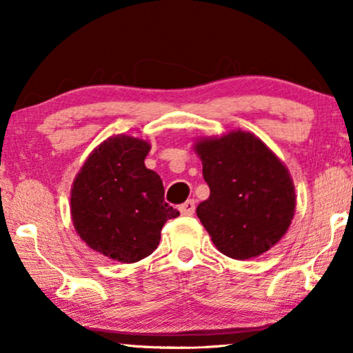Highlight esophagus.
<instances>
[{"mask_svg": "<svg viewBox=\"0 0 353 353\" xmlns=\"http://www.w3.org/2000/svg\"><path fill=\"white\" fill-rule=\"evenodd\" d=\"M194 210H196V202L192 201V199L186 201L185 204L180 205L181 215H192V214H194Z\"/></svg>", "mask_w": 353, "mask_h": 353, "instance_id": "esophagus-1", "label": "esophagus"}]
</instances>
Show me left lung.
<instances>
[{
  "instance_id": "obj_1",
  "label": "left lung",
  "mask_w": 353,
  "mask_h": 353,
  "mask_svg": "<svg viewBox=\"0 0 353 353\" xmlns=\"http://www.w3.org/2000/svg\"><path fill=\"white\" fill-rule=\"evenodd\" d=\"M209 199L196 214L221 254L236 260L257 257L286 234L296 212L288 168L262 139L231 132L196 143Z\"/></svg>"
}]
</instances>
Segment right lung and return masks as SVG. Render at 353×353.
<instances>
[{
    "instance_id": "1",
    "label": "right lung",
    "mask_w": 353,
    "mask_h": 353,
    "mask_svg": "<svg viewBox=\"0 0 353 353\" xmlns=\"http://www.w3.org/2000/svg\"><path fill=\"white\" fill-rule=\"evenodd\" d=\"M148 141L117 134L86 159L70 191L75 231L96 252L122 263L157 249L162 226L180 212L163 201V185L144 165Z\"/></svg>"
}]
</instances>
